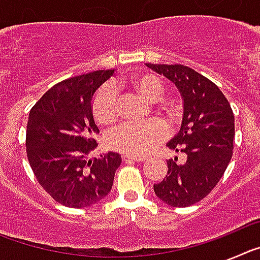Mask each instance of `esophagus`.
Segmentation results:
<instances>
[{
  "label": "esophagus",
  "instance_id": "obj_1",
  "mask_svg": "<svg viewBox=\"0 0 260 260\" xmlns=\"http://www.w3.org/2000/svg\"><path fill=\"white\" fill-rule=\"evenodd\" d=\"M123 160L125 161H137V162H142L146 161V157H135V156H123Z\"/></svg>",
  "mask_w": 260,
  "mask_h": 260
}]
</instances>
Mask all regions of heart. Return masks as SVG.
Here are the masks:
<instances>
[{"label":"heart","instance_id":"1","mask_svg":"<svg viewBox=\"0 0 260 260\" xmlns=\"http://www.w3.org/2000/svg\"><path fill=\"white\" fill-rule=\"evenodd\" d=\"M130 87L148 102H157L164 92L162 80L155 74L137 75L130 80ZM92 114L102 125L116 122L119 116L117 83H107L98 89L92 99ZM168 130L160 121L147 123H123L108 134L110 148L128 156H144L165 141Z\"/></svg>","mask_w":260,"mask_h":260}]
</instances>
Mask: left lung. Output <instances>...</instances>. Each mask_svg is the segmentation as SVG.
I'll list each match as a JSON object with an SVG mask.
<instances>
[{
	"mask_svg": "<svg viewBox=\"0 0 260 260\" xmlns=\"http://www.w3.org/2000/svg\"><path fill=\"white\" fill-rule=\"evenodd\" d=\"M147 66L172 80L183 99L180 132L167 146L185 153L186 161L169 158L167 176L153 191L172 207H187L212 191L231 161L233 110L219 87L198 71L183 65Z\"/></svg>",
	"mask_w": 260,
	"mask_h": 260,
	"instance_id": "left-lung-1",
	"label": "left lung"
}]
</instances>
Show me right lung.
Returning <instances> with one entry per match:
<instances>
[{
  "label": "right lung",
  "instance_id": "obj_1",
  "mask_svg": "<svg viewBox=\"0 0 260 260\" xmlns=\"http://www.w3.org/2000/svg\"><path fill=\"white\" fill-rule=\"evenodd\" d=\"M114 74L98 70L62 80L29 110L27 157L36 180L56 202L70 208L98 203L110 192L121 155L87 158L99 133L91 102L96 89Z\"/></svg>",
  "mask_w": 260,
  "mask_h": 260
}]
</instances>
